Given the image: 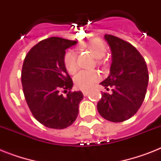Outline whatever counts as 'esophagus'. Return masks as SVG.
<instances>
[{
    "label": "esophagus",
    "mask_w": 161,
    "mask_h": 161,
    "mask_svg": "<svg viewBox=\"0 0 161 161\" xmlns=\"http://www.w3.org/2000/svg\"><path fill=\"white\" fill-rule=\"evenodd\" d=\"M83 94L84 96H87L88 94V90H83Z\"/></svg>",
    "instance_id": "obj_1"
}]
</instances>
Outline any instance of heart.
<instances>
[{
    "instance_id": "obj_1",
    "label": "heart",
    "mask_w": 161,
    "mask_h": 161,
    "mask_svg": "<svg viewBox=\"0 0 161 161\" xmlns=\"http://www.w3.org/2000/svg\"><path fill=\"white\" fill-rule=\"evenodd\" d=\"M81 49L88 50L92 55L97 58V63L99 66L105 64L103 57L107 51L105 43L99 38H92L82 44ZM63 64L67 71L70 74H73L78 69L76 55L73 51L68 50L63 56ZM99 73L95 70L81 71L74 77V83L76 87L82 90H87L92 87L98 80Z\"/></svg>"
}]
</instances>
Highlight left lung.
I'll return each mask as SVG.
<instances>
[{
	"label": "left lung",
	"mask_w": 161,
	"mask_h": 161,
	"mask_svg": "<svg viewBox=\"0 0 161 161\" xmlns=\"http://www.w3.org/2000/svg\"><path fill=\"white\" fill-rule=\"evenodd\" d=\"M104 38L112 52L109 76L100 83L112 93H102L99 114L111 122H123L137 113L145 99L149 73L145 59L130 42L113 35Z\"/></svg>",
	"instance_id": "left-lung-1"
}]
</instances>
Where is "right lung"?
Listing matches in <instances>:
<instances>
[{
	"instance_id": "add662e5",
	"label": "right lung",
	"mask_w": 161,
	"mask_h": 161,
	"mask_svg": "<svg viewBox=\"0 0 161 161\" xmlns=\"http://www.w3.org/2000/svg\"><path fill=\"white\" fill-rule=\"evenodd\" d=\"M76 43L56 36L44 39L24 59L21 83L26 103L34 118L47 128L65 129L78 117L83 95L71 91L73 80L63 64L65 50Z\"/></svg>"
}]
</instances>
